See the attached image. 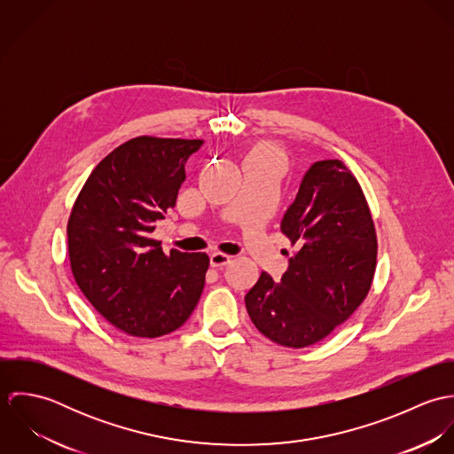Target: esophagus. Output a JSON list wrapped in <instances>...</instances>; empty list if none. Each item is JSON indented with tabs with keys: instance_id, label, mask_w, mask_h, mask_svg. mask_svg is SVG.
I'll return each mask as SVG.
<instances>
[{
	"instance_id": "esophagus-1",
	"label": "esophagus",
	"mask_w": 454,
	"mask_h": 454,
	"mask_svg": "<svg viewBox=\"0 0 454 454\" xmlns=\"http://www.w3.org/2000/svg\"><path fill=\"white\" fill-rule=\"evenodd\" d=\"M231 260H232L231 255H225V254H220V252H213L211 257H209V262H211L213 267H223V265L231 263Z\"/></svg>"
}]
</instances>
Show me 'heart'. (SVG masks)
<instances>
[{
  "label": "heart",
  "mask_w": 454,
  "mask_h": 454,
  "mask_svg": "<svg viewBox=\"0 0 454 454\" xmlns=\"http://www.w3.org/2000/svg\"><path fill=\"white\" fill-rule=\"evenodd\" d=\"M250 157L267 159V160L276 162L278 166H281V155H279V152H278L276 148H272V146H267V145H262L259 148H255V150L250 153Z\"/></svg>",
  "instance_id": "b5f03b06"
}]
</instances>
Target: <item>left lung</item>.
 <instances>
[{
  "instance_id": "1",
  "label": "left lung",
  "mask_w": 454,
  "mask_h": 454,
  "mask_svg": "<svg viewBox=\"0 0 454 454\" xmlns=\"http://www.w3.org/2000/svg\"><path fill=\"white\" fill-rule=\"evenodd\" d=\"M295 247L276 283L267 272L247 294V311L267 339L306 348L344 324L367 297L378 255L374 222L356 178L337 159L304 175L281 220Z\"/></svg>"
}]
</instances>
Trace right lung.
Listing matches in <instances>:
<instances>
[{"label": "right lung", "instance_id": "1", "mask_svg": "<svg viewBox=\"0 0 454 454\" xmlns=\"http://www.w3.org/2000/svg\"><path fill=\"white\" fill-rule=\"evenodd\" d=\"M204 141L139 136L106 155L67 220L74 281L94 309L134 337L166 335L200 299L206 254H164L155 223L175 207L185 164Z\"/></svg>", "mask_w": 454, "mask_h": 454}]
</instances>
